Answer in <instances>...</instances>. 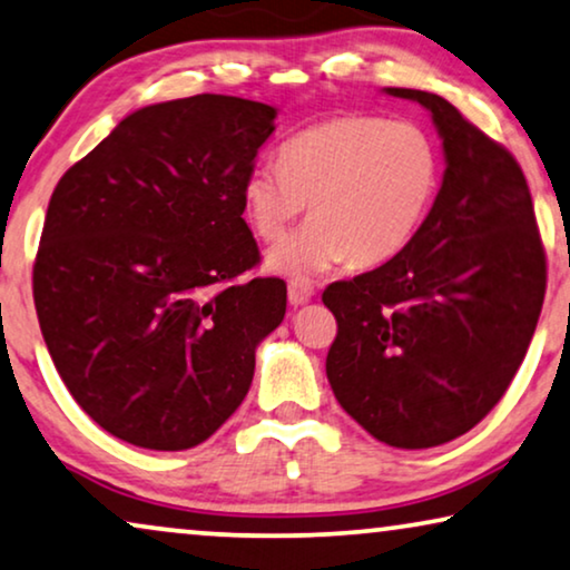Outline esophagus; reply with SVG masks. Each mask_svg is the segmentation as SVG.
<instances>
[{
	"label": "esophagus",
	"instance_id": "34e87169",
	"mask_svg": "<svg viewBox=\"0 0 570 570\" xmlns=\"http://www.w3.org/2000/svg\"><path fill=\"white\" fill-rule=\"evenodd\" d=\"M313 297H315V289L309 281H289V305L292 307L307 305Z\"/></svg>",
	"mask_w": 570,
	"mask_h": 570
}]
</instances>
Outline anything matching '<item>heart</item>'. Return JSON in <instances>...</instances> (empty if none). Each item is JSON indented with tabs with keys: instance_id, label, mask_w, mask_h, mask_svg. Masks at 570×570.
<instances>
[{
	"instance_id": "heart-1",
	"label": "heart",
	"mask_w": 570,
	"mask_h": 570,
	"mask_svg": "<svg viewBox=\"0 0 570 570\" xmlns=\"http://www.w3.org/2000/svg\"><path fill=\"white\" fill-rule=\"evenodd\" d=\"M440 181L435 142L414 121L325 119L284 142L278 164L242 179V210L257 239L276 242L307 208L313 218L268 255L292 281L348 261L373 268L396 257L428 216Z\"/></svg>"
}]
</instances>
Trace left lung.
Returning a JSON list of instances; mask_svg holds the SVG:
<instances>
[{
	"label": "left lung",
	"mask_w": 570,
	"mask_h": 570,
	"mask_svg": "<svg viewBox=\"0 0 570 570\" xmlns=\"http://www.w3.org/2000/svg\"><path fill=\"white\" fill-rule=\"evenodd\" d=\"M432 114L445 174L414 239L381 268L325 286V373L338 404L393 449L464 435L503 399L548 289L527 177L508 150L428 90L385 88Z\"/></svg>",
	"instance_id": "1"
}]
</instances>
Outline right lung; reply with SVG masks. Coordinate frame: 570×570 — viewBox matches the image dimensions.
Instances as JSON below:
<instances>
[{"label":"right lung","instance_id":"obj_1","mask_svg":"<svg viewBox=\"0 0 570 570\" xmlns=\"http://www.w3.org/2000/svg\"><path fill=\"white\" fill-rule=\"evenodd\" d=\"M276 109L189 96L138 109L51 193L33 263L43 341L67 391L150 451L208 440L247 396L286 313L242 218V179Z\"/></svg>","mask_w":570,"mask_h":570}]
</instances>
